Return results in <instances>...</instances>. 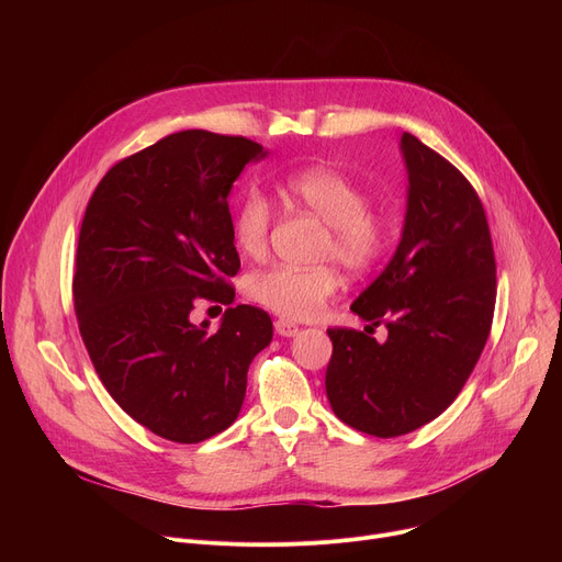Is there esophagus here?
<instances>
[{"label":"esophagus","mask_w":562,"mask_h":562,"mask_svg":"<svg viewBox=\"0 0 562 562\" xmlns=\"http://www.w3.org/2000/svg\"><path fill=\"white\" fill-rule=\"evenodd\" d=\"M276 333H278L280 337H296V335H299V326H296V323L280 318V321H276Z\"/></svg>","instance_id":"1"}]
</instances>
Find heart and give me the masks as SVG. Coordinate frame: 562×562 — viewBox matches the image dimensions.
Masks as SVG:
<instances>
[{
    "instance_id": "heart-1",
    "label": "heart",
    "mask_w": 562,
    "mask_h": 562,
    "mask_svg": "<svg viewBox=\"0 0 562 562\" xmlns=\"http://www.w3.org/2000/svg\"><path fill=\"white\" fill-rule=\"evenodd\" d=\"M282 191L330 225V239L323 257H333L346 271H369L385 255L390 244V223L385 216L367 210V193L333 168H305L286 175ZM271 202L259 189H248L232 216V236L239 252L248 259H261L269 250ZM339 273L333 266L278 263L246 278V296L278 316L303 321L321 312L339 291Z\"/></svg>"
}]
</instances>
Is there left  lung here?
<instances>
[{"label":"left lung","mask_w":562,"mask_h":562,"mask_svg":"<svg viewBox=\"0 0 562 562\" xmlns=\"http://www.w3.org/2000/svg\"><path fill=\"white\" fill-rule=\"evenodd\" d=\"M407 202L390 263L350 305L387 339L330 328L326 394L360 432L398 437L422 428L460 394L485 348L496 263L483 204L464 175L403 132Z\"/></svg>","instance_id":"1"}]
</instances>
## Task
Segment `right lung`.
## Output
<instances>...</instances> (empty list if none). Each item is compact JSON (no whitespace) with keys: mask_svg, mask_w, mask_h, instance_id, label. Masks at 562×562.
Segmentation results:
<instances>
[{"mask_svg":"<svg viewBox=\"0 0 562 562\" xmlns=\"http://www.w3.org/2000/svg\"><path fill=\"white\" fill-rule=\"evenodd\" d=\"M269 150L204 130L170 134L117 161L88 200L75 312L106 392L155 435L198 445L239 417L248 367L271 344L263 310L236 305L216 333L189 314L229 305L239 271L227 195Z\"/></svg>","mask_w":562,"mask_h":562,"instance_id":"right-lung-1","label":"right lung"}]
</instances>
